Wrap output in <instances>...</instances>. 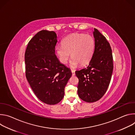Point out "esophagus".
I'll return each instance as SVG.
<instances>
[{
	"mask_svg": "<svg viewBox=\"0 0 135 135\" xmlns=\"http://www.w3.org/2000/svg\"><path fill=\"white\" fill-rule=\"evenodd\" d=\"M71 73H72V75H73V76H74V75H75V70H71Z\"/></svg>",
	"mask_w": 135,
	"mask_h": 135,
	"instance_id": "esophagus-1",
	"label": "esophagus"
}]
</instances>
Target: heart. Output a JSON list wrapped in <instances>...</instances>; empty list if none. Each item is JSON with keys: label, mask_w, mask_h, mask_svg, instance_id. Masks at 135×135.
<instances>
[{"label": "heart", "mask_w": 135, "mask_h": 135, "mask_svg": "<svg viewBox=\"0 0 135 135\" xmlns=\"http://www.w3.org/2000/svg\"><path fill=\"white\" fill-rule=\"evenodd\" d=\"M62 45H57L55 50L61 62L66 64L70 55V66L74 68L79 64L84 66L91 60L93 54L95 43L90 35L75 33L66 37Z\"/></svg>", "instance_id": "heart-1"}]
</instances>
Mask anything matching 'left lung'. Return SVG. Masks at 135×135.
<instances>
[{
    "mask_svg": "<svg viewBox=\"0 0 135 135\" xmlns=\"http://www.w3.org/2000/svg\"><path fill=\"white\" fill-rule=\"evenodd\" d=\"M94 50L89 65L75 74L79 79L78 93L84 102L93 103L103 97L110 83L113 69V55L109 43L94 28Z\"/></svg>",
    "mask_w": 135,
    "mask_h": 135,
    "instance_id": "1",
    "label": "left lung"
}]
</instances>
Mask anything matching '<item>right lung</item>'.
Instances as JSON below:
<instances>
[{
  "label": "right lung",
  "mask_w": 135,
  "mask_h": 135,
  "mask_svg": "<svg viewBox=\"0 0 135 135\" xmlns=\"http://www.w3.org/2000/svg\"><path fill=\"white\" fill-rule=\"evenodd\" d=\"M56 38L54 31H39L29 42L25 54L26 78L36 97L49 105L62 99L71 76L69 68L55 54Z\"/></svg>",
  "instance_id": "1"
}]
</instances>
